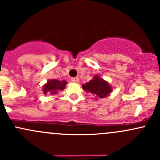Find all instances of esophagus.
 Masks as SVG:
<instances>
[{"instance_id":"obj_1","label":"esophagus","mask_w":160,"mask_h":160,"mask_svg":"<svg viewBox=\"0 0 160 160\" xmlns=\"http://www.w3.org/2000/svg\"><path fill=\"white\" fill-rule=\"evenodd\" d=\"M79 77H72V78H71V81L73 82V83H77V82H79Z\"/></svg>"}]
</instances>
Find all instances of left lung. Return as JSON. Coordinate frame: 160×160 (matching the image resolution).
<instances>
[{
	"label": "left lung",
	"instance_id": "left-lung-1",
	"mask_svg": "<svg viewBox=\"0 0 160 160\" xmlns=\"http://www.w3.org/2000/svg\"><path fill=\"white\" fill-rule=\"evenodd\" d=\"M82 88L86 92L93 93L96 98H105L112 90L108 83L103 79L99 78L98 76H95L93 80L83 84Z\"/></svg>",
	"mask_w": 160,
	"mask_h": 160
}]
</instances>
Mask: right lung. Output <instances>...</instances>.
<instances>
[{"instance_id": "add662e5", "label": "right lung", "mask_w": 160, "mask_h": 160, "mask_svg": "<svg viewBox=\"0 0 160 160\" xmlns=\"http://www.w3.org/2000/svg\"><path fill=\"white\" fill-rule=\"evenodd\" d=\"M67 83V81L65 80L60 81L58 80H50L43 88V92L45 94H56L59 90H62L65 88Z\"/></svg>"}]
</instances>
